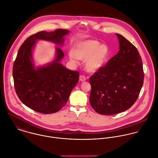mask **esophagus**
Returning a JSON list of instances; mask_svg holds the SVG:
<instances>
[{"label": "esophagus", "instance_id": "esophagus-1", "mask_svg": "<svg viewBox=\"0 0 158 158\" xmlns=\"http://www.w3.org/2000/svg\"><path fill=\"white\" fill-rule=\"evenodd\" d=\"M79 81H81V82H83V81H86V77H85V76H84V75H81V76H79Z\"/></svg>", "mask_w": 158, "mask_h": 158}]
</instances>
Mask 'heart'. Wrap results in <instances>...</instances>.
<instances>
[{
    "instance_id": "heart-1",
    "label": "heart",
    "mask_w": 158,
    "mask_h": 158,
    "mask_svg": "<svg viewBox=\"0 0 158 158\" xmlns=\"http://www.w3.org/2000/svg\"><path fill=\"white\" fill-rule=\"evenodd\" d=\"M110 51L106 44H101L96 40H87L77 44L74 52H69V59L73 63H77L78 59L85 60V68L90 72H95L102 68L108 60Z\"/></svg>"
}]
</instances>
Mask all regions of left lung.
Wrapping results in <instances>:
<instances>
[{
	"label": "left lung",
	"instance_id": "8db88e82",
	"mask_svg": "<svg viewBox=\"0 0 158 158\" xmlns=\"http://www.w3.org/2000/svg\"><path fill=\"white\" fill-rule=\"evenodd\" d=\"M118 52L90 76V103L102 115H114L129 109L136 101L143 84L142 58L137 48L116 33Z\"/></svg>",
	"mask_w": 158,
	"mask_h": 158
}]
</instances>
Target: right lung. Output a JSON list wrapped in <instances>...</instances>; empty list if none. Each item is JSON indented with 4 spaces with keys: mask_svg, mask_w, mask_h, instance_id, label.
I'll list each match as a JSON object with an SVG mask.
<instances>
[{
    "mask_svg": "<svg viewBox=\"0 0 158 158\" xmlns=\"http://www.w3.org/2000/svg\"><path fill=\"white\" fill-rule=\"evenodd\" d=\"M68 32L62 29L37 32L27 38L18 51L13 68L15 89L21 102L36 112L48 114L60 110L79 81L78 71L60 63L64 54L59 48L52 63L36 69L32 63V49L37 40L62 44Z\"/></svg>",
    "mask_w": 158,
    "mask_h": 158,
    "instance_id": "1",
    "label": "right lung"
}]
</instances>
